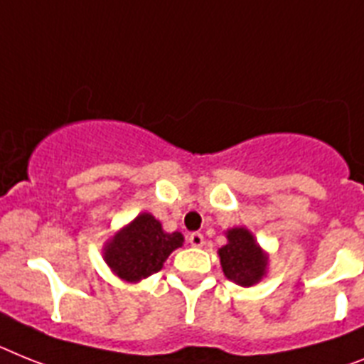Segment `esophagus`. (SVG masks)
Listing matches in <instances>:
<instances>
[{"instance_id": "obj_1", "label": "esophagus", "mask_w": 364, "mask_h": 364, "mask_svg": "<svg viewBox=\"0 0 364 364\" xmlns=\"http://www.w3.org/2000/svg\"><path fill=\"white\" fill-rule=\"evenodd\" d=\"M188 242H191L194 248H201V246L205 244V239H203V235L201 233H191L188 235Z\"/></svg>"}]
</instances>
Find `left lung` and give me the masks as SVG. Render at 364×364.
<instances>
[{
	"label": "left lung",
	"instance_id": "obj_1",
	"mask_svg": "<svg viewBox=\"0 0 364 364\" xmlns=\"http://www.w3.org/2000/svg\"><path fill=\"white\" fill-rule=\"evenodd\" d=\"M224 248L218 250L220 264L225 277L242 287H252L264 276L267 257L261 252L248 229L237 228L228 231Z\"/></svg>",
	"mask_w": 364,
	"mask_h": 364
}]
</instances>
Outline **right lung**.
<instances>
[{"label": "right lung", "instance_id": "1", "mask_svg": "<svg viewBox=\"0 0 364 364\" xmlns=\"http://www.w3.org/2000/svg\"><path fill=\"white\" fill-rule=\"evenodd\" d=\"M181 244V233H166L159 220L144 213L107 244L105 261L122 279L139 281L161 270Z\"/></svg>", "mask_w": 364, "mask_h": 364}]
</instances>
